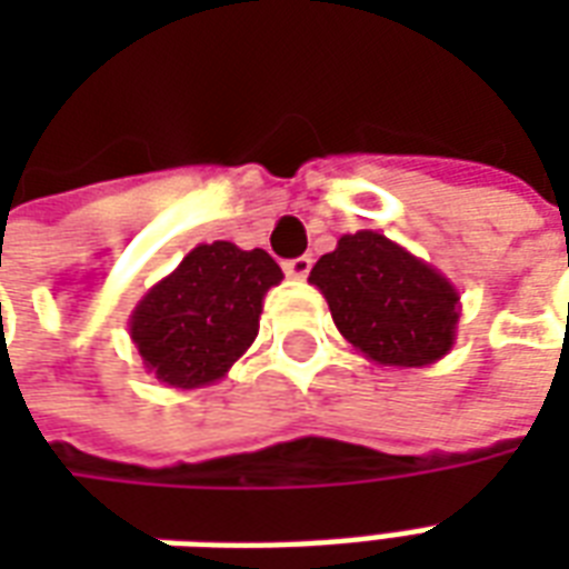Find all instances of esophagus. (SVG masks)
I'll return each instance as SVG.
<instances>
[{"label":"esophagus","instance_id":"esophagus-1","mask_svg":"<svg viewBox=\"0 0 569 569\" xmlns=\"http://www.w3.org/2000/svg\"><path fill=\"white\" fill-rule=\"evenodd\" d=\"M310 268H313V261H310L308 256L286 261V264H283L286 277H292V280H305V277H308V273H310Z\"/></svg>","mask_w":569,"mask_h":569}]
</instances>
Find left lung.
<instances>
[{
    "label": "left lung",
    "instance_id": "obj_1",
    "mask_svg": "<svg viewBox=\"0 0 569 569\" xmlns=\"http://www.w3.org/2000/svg\"><path fill=\"white\" fill-rule=\"evenodd\" d=\"M338 332L378 366L423 369L457 341L460 292L441 271L378 231L338 240L313 271Z\"/></svg>",
    "mask_w": 569,
    "mask_h": 569
}]
</instances>
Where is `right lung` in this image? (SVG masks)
Instances as JSON below:
<instances>
[{"mask_svg":"<svg viewBox=\"0 0 569 569\" xmlns=\"http://www.w3.org/2000/svg\"><path fill=\"white\" fill-rule=\"evenodd\" d=\"M283 280L264 249L200 243L130 313L142 369L176 390L222 381L259 335L268 289Z\"/></svg>","mask_w":569,"mask_h":569,"instance_id":"1","label":"right lung"}]
</instances>
